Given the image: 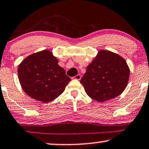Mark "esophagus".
<instances>
[{"mask_svg":"<svg viewBox=\"0 0 149 149\" xmlns=\"http://www.w3.org/2000/svg\"><path fill=\"white\" fill-rule=\"evenodd\" d=\"M81 78V74H77L76 76L74 77V79H77V80H80Z\"/></svg>","mask_w":149,"mask_h":149,"instance_id":"obj_1","label":"esophagus"}]
</instances>
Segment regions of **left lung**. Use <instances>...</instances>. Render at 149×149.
<instances>
[{"label":"left lung","mask_w":149,"mask_h":149,"mask_svg":"<svg viewBox=\"0 0 149 149\" xmlns=\"http://www.w3.org/2000/svg\"><path fill=\"white\" fill-rule=\"evenodd\" d=\"M126 61L112 52L102 50L87 67L80 83L92 99L104 102L119 96L129 77Z\"/></svg>","instance_id":"left-lung-1"}]
</instances>
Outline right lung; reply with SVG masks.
<instances>
[{"label":"right lung","mask_w":149,"mask_h":149,"mask_svg":"<svg viewBox=\"0 0 149 149\" xmlns=\"http://www.w3.org/2000/svg\"><path fill=\"white\" fill-rule=\"evenodd\" d=\"M18 74L26 94L44 103L57 98L70 81L56 57L47 50L25 58L19 65Z\"/></svg>","instance_id":"right-lung-1"}]
</instances>
